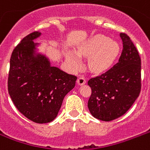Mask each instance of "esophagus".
<instances>
[{
	"instance_id": "1",
	"label": "esophagus",
	"mask_w": 150,
	"mask_h": 150,
	"mask_svg": "<svg viewBox=\"0 0 150 150\" xmlns=\"http://www.w3.org/2000/svg\"><path fill=\"white\" fill-rule=\"evenodd\" d=\"M77 83L80 86L84 85L86 83V79L84 77H82V76H81V77H79L77 79Z\"/></svg>"
}]
</instances>
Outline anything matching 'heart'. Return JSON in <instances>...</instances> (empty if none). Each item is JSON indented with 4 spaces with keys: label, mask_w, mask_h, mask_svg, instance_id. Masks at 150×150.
<instances>
[{
    "label": "heart",
    "mask_w": 150,
    "mask_h": 150,
    "mask_svg": "<svg viewBox=\"0 0 150 150\" xmlns=\"http://www.w3.org/2000/svg\"><path fill=\"white\" fill-rule=\"evenodd\" d=\"M120 52V45L114 40L98 34L91 38L75 52H66V57L71 67L78 70L82 67L81 57L88 58V67L92 72L99 73L106 71L112 65Z\"/></svg>",
    "instance_id": "heart-1"
}]
</instances>
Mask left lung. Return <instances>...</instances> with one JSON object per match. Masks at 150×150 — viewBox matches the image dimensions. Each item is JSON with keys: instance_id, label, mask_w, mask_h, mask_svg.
Listing matches in <instances>:
<instances>
[{"instance_id": "1", "label": "left lung", "mask_w": 150, "mask_h": 150, "mask_svg": "<svg viewBox=\"0 0 150 150\" xmlns=\"http://www.w3.org/2000/svg\"><path fill=\"white\" fill-rule=\"evenodd\" d=\"M123 50L119 62L100 75L90 79L88 108L102 121L120 117L131 108L141 91V59L134 45L124 33L120 34Z\"/></svg>"}]
</instances>
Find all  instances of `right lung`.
<instances>
[{"instance_id": "1", "label": "right lung", "mask_w": 150, "mask_h": 150, "mask_svg": "<svg viewBox=\"0 0 150 150\" xmlns=\"http://www.w3.org/2000/svg\"><path fill=\"white\" fill-rule=\"evenodd\" d=\"M38 31L23 38L11 53L8 90L15 106L28 120L46 123L57 116L64 98L77 77L51 66L45 55L36 53Z\"/></svg>"}]
</instances>
